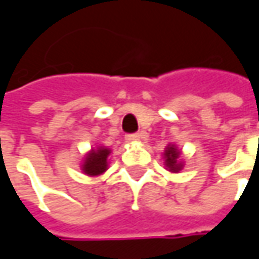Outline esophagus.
I'll return each mask as SVG.
<instances>
[{"label":"esophagus","instance_id":"34e87169","mask_svg":"<svg viewBox=\"0 0 259 259\" xmlns=\"http://www.w3.org/2000/svg\"><path fill=\"white\" fill-rule=\"evenodd\" d=\"M139 138H141V135L139 134H126L125 139L126 141H130V142H135V141H139Z\"/></svg>","mask_w":259,"mask_h":259}]
</instances>
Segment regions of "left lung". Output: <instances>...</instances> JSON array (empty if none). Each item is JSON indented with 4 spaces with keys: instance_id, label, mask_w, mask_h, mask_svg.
Masks as SVG:
<instances>
[{
    "instance_id": "8db88e82",
    "label": "left lung",
    "mask_w": 259,
    "mask_h": 259,
    "mask_svg": "<svg viewBox=\"0 0 259 259\" xmlns=\"http://www.w3.org/2000/svg\"><path fill=\"white\" fill-rule=\"evenodd\" d=\"M179 156L180 152L176 149V146L174 145H168L166 150H164V159H166V166L168 167L170 171H173V173H177L181 170L183 167V164L179 162Z\"/></svg>"
}]
</instances>
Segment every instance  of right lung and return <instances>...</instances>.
Segmentation results:
<instances>
[{
  "label": "right lung",
  "mask_w": 259,
  "mask_h": 259,
  "mask_svg": "<svg viewBox=\"0 0 259 259\" xmlns=\"http://www.w3.org/2000/svg\"><path fill=\"white\" fill-rule=\"evenodd\" d=\"M110 155V150L106 148H99L97 150H92L89 155L86 156V160L82 166V170L85 174L89 176H99L107 168V156Z\"/></svg>",
  "instance_id": "obj_1"
}]
</instances>
